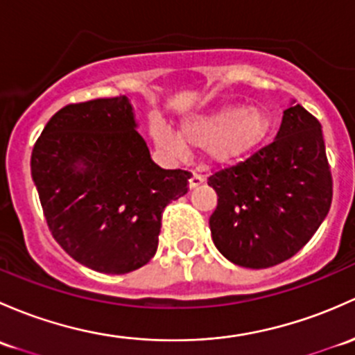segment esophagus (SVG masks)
Returning a JSON list of instances; mask_svg holds the SVG:
<instances>
[{
	"label": "esophagus",
	"mask_w": 355,
	"mask_h": 355,
	"mask_svg": "<svg viewBox=\"0 0 355 355\" xmlns=\"http://www.w3.org/2000/svg\"><path fill=\"white\" fill-rule=\"evenodd\" d=\"M204 182V177H200V175H197V173H193L192 177L189 178V189L192 190V189H196V187H199L200 184H202Z\"/></svg>",
	"instance_id": "esophagus-1"
}]
</instances>
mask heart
<instances>
[{
    "mask_svg": "<svg viewBox=\"0 0 355 355\" xmlns=\"http://www.w3.org/2000/svg\"><path fill=\"white\" fill-rule=\"evenodd\" d=\"M270 117L260 107L223 103L180 121V132L162 117L151 119V136L156 146L171 156H184L189 144L204 149L211 165H231L252 155L266 141Z\"/></svg>",
    "mask_w": 355,
    "mask_h": 355,
    "instance_id": "b5f03b06",
    "label": "heart"
}]
</instances>
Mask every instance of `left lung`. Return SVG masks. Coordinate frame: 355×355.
Instances as JSON below:
<instances>
[{
  "mask_svg": "<svg viewBox=\"0 0 355 355\" xmlns=\"http://www.w3.org/2000/svg\"><path fill=\"white\" fill-rule=\"evenodd\" d=\"M207 184L218 193L209 227L219 253L246 268L284 262L308 243L331 204L322 125L293 102L270 144Z\"/></svg>",
  "mask_w": 355,
  "mask_h": 355,
  "instance_id": "1",
  "label": "left lung"
}]
</instances>
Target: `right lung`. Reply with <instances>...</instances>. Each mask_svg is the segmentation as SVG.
I'll return each instance as SVG.
<instances>
[{"label":"right lung","instance_id":"obj_1","mask_svg":"<svg viewBox=\"0 0 355 355\" xmlns=\"http://www.w3.org/2000/svg\"><path fill=\"white\" fill-rule=\"evenodd\" d=\"M30 170L54 240L103 274H128L155 257L163 209L187 193L190 178L153 162L125 95L55 112Z\"/></svg>","mask_w":355,"mask_h":355}]
</instances>
